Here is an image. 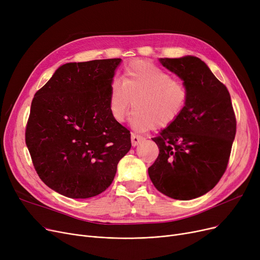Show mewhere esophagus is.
Wrapping results in <instances>:
<instances>
[{
  "label": "esophagus",
  "instance_id": "esophagus-1",
  "mask_svg": "<svg viewBox=\"0 0 260 260\" xmlns=\"http://www.w3.org/2000/svg\"><path fill=\"white\" fill-rule=\"evenodd\" d=\"M142 140H143V138L140 137V136L132 133V144H133V146H137Z\"/></svg>",
  "mask_w": 260,
  "mask_h": 260
}]
</instances>
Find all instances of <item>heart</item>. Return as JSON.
Wrapping results in <instances>:
<instances>
[{
  "instance_id": "heart-1",
  "label": "heart",
  "mask_w": 260,
  "mask_h": 260,
  "mask_svg": "<svg viewBox=\"0 0 260 260\" xmlns=\"http://www.w3.org/2000/svg\"><path fill=\"white\" fill-rule=\"evenodd\" d=\"M121 81H113L107 98L109 113L118 123L125 121L133 100L132 125L137 131L169 127L185 109L186 84L154 63L131 61L123 68Z\"/></svg>"
}]
</instances>
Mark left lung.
<instances>
[{
    "mask_svg": "<svg viewBox=\"0 0 260 260\" xmlns=\"http://www.w3.org/2000/svg\"><path fill=\"white\" fill-rule=\"evenodd\" d=\"M188 88L185 109L153 141L159 155L148 175L173 199L207 194L223 176L236 135V117L226 86L197 57L160 59Z\"/></svg>",
    "mask_w": 260,
    "mask_h": 260,
    "instance_id": "obj_1",
    "label": "left lung"
}]
</instances>
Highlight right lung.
<instances>
[{"label":"right lung","mask_w":260,"mask_h":260,"mask_svg":"<svg viewBox=\"0 0 260 260\" xmlns=\"http://www.w3.org/2000/svg\"><path fill=\"white\" fill-rule=\"evenodd\" d=\"M121 59L66 63L32 99L25 142L40 179L70 198L97 196L112 184L131 134L108 109Z\"/></svg>","instance_id":"1"}]
</instances>
